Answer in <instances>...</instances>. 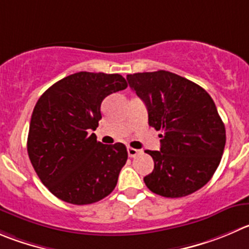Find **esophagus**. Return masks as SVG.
<instances>
[{
    "label": "esophagus",
    "instance_id": "1",
    "mask_svg": "<svg viewBox=\"0 0 249 249\" xmlns=\"http://www.w3.org/2000/svg\"><path fill=\"white\" fill-rule=\"evenodd\" d=\"M127 151H128V156L129 158H134V156H137L139 154V150L138 149H134V148H127Z\"/></svg>",
    "mask_w": 249,
    "mask_h": 249
}]
</instances>
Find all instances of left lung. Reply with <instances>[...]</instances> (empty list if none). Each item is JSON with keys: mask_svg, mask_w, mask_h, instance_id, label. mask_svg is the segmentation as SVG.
I'll return each instance as SVG.
<instances>
[{"mask_svg": "<svg viewBox=\"0 0 249 249\" xmlns=\"http://www.w3.org/2000/svg\"><path fill=\"white\" fill-rule=\"evenodd\" d=\"M148 110L149 126L161 131L160 151L145 150L154 170L144 177L153 193L181 198L210 181L221 160L226 131L212 96L167 71L127 75Z\"/></svg>", "mask_w": 249, "mask_h": 249, "instance_id": "1", "label": "left lung"}]
</instances>
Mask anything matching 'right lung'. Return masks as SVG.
I'll return each instance as SVG.
<instances>
[{
	"instance_id": "1",
	"label": "right lung",
	"mask_w": 249,
	"mask_h": 249,
	"mask_svg": "<svg viewBox=\"0 0 249 249\" xmlns=\"http://www.w3.org/2000/svg\"><path fill=\"white\" fill-rule=\"evenodd\" d=\"M127 88L120 74L78 72L58 80L35 105L28 155L50 192L63 202L91 204L107 197L128 158L126 145L96 141L101 103Z\"/></svg>"
}]
</instances>
